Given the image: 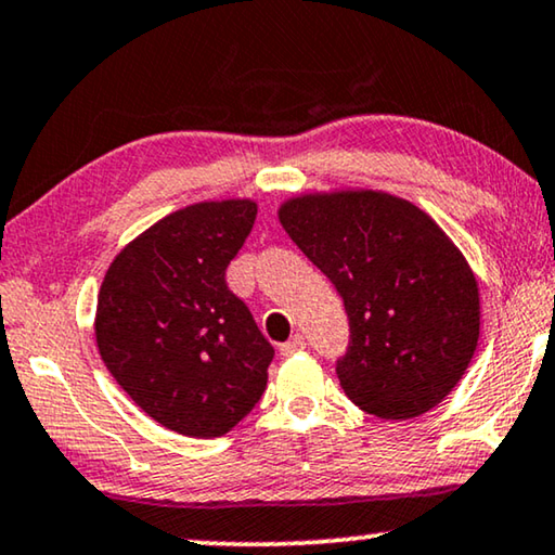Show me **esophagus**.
I'll use <instances>...</instances> for the list:
<instances>
[{"label": "esophagus", "instance_id": "34e87169", "mask_svg": "<svg viewBox=\"0 0 555 555\" xmlns=\"http://www.w3.org/2000/svg\"><path fill=\"white\" fill-rule=\"evenodd\" d=\"M306 349V341H304V336L301 334H296V336H292L288 338L286 344H281V357H292V353H296V351H304Z\"/></svg>", "mask_w": 555, "mask_h": 555}]
</instances>
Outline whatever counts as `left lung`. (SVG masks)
<instances>
[{"label": "left lung", "instance_id": "8db88e82", "mask_svg": "<svg viewBox=\"0 0 555 555\" xmlns=\"http://www.w3.org/2000/svg\"><path fill=\"white\" fill-rule=\"evenodd\" d=\"M279 221L344 299L351 338L336 374L346 396L388 421L438 406L481 328L478 281L443 229L371 189L294 196Z\"/></svg>", "mask_w": 555, "mask_h": 555}]
</instances>
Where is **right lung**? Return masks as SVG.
I'll use <instances>...</instances> for the list:
<instances>
[{"label":"right lung","mask_w":555,"mask_h":555,"mask_svg":"<svg viewBox=\"0 0 555 555\" xmlns=\"http://www.w3.org/2000/svg\"><path fill=\"white\" fill-rule=\"evenodd\" d=\"M254 219L251 198L173 211L124 246L99 288L102 361L139 409L181 436L229 434L267 388L274 346L227 286Z\"/></svg>","instance_id":"add662e5"}]
</instances>
